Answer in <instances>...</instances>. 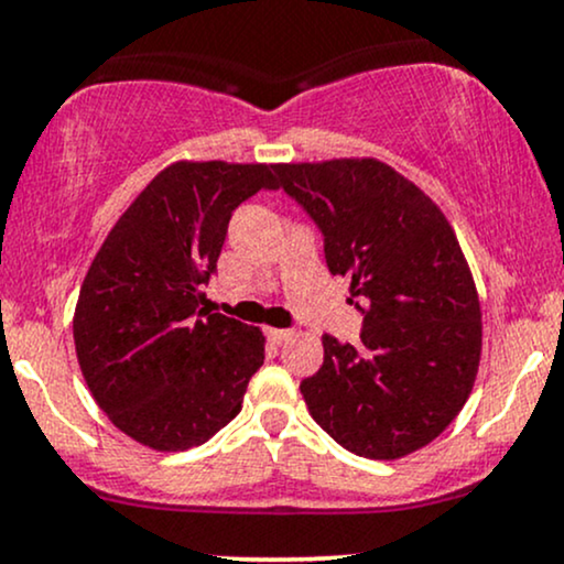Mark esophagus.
Listing matches in <instances>:
<instances>
[{
  "label": "esophagus",
  "instance_id": "esophagus-1",
  "mask_svg": "<svg viewBox=\"0 0 564 564\" xmlns=\"http://www.w3.org/2000/svg\"><path fill=\"white\" fill-rule=\"evenodd\" d=\"M268 336L275 341V345H281V341L291 339V332L289 328H268Z\"/></svg>",
  "mask_w": 564,
  "mask_h": 564
}]
</instances>
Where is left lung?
Here are the masks:
<instances>
[{
    "label": "left lung",
    "mask_w": 564,
    "mask_h": 564,
    "mask_svg": "<svg viewBox=\"0 0 564 564\" xmlns=\"http://www.w3.org/2000/svg\"><path fill=\"white\" fill-rule=\"evenodd\" d=\"M275 174L321 230L332 275L352 278L364 315L360 345L323 336V366L300 384L310 416L366 458L424 448L467 403L480 366V302L456 232L377 159L278 164Z\"/></svg>",
    "instance_id": "obj_1"
}]
</instances>
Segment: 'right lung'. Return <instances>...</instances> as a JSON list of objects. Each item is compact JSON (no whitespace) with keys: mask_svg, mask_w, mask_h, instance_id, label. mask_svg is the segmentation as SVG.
Instances as JSON below:
<instances>
[{"mask_svg":"<svg viewBox=\"0 0 564 564\" xmlns=\"http://www.w3.org/2000/svg\"><path fill=\"white\" fill-rule=\"evenodd\" d=\"M278 164L177 161L132 200L84 278L74 341L84 381L124 435L187 451L241 411L264 364L260 328L212 313L232 212L278 191Z\"/></svg>","mask_w":564,"mask_h":564,"instance_id":"obj_1","label":"right lung"}]
</instances>
